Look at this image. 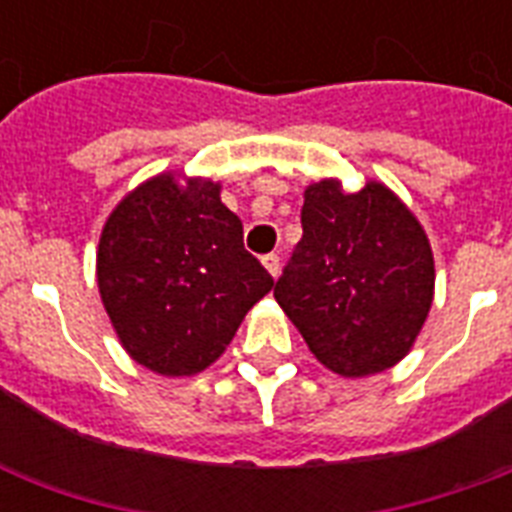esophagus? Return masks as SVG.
Returning a JSON list of instances; mask_svg holds the SVG:
<instances>
[{"label":"esophagus","mask_w":512,"mask_h":512,"mask_svg":"<svg viewBox=\"0 0 512 512\" xmlns=\"http://www.w3.org/2000/svg\"><path fill=\"white\" fill-rule=\"evenodd\" d=\"M263 265H265V271L271 273V276H279L281 257L276 255V252H271V255H265V257H263Z\"/></svg>","instance_id":"34e87169"}]
</instances>
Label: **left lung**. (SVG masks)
<instances>
[{
    "label": "left lung",
    "mask_w": 512,
    "mask_h": 512,
    "mask_svg": "<svg viewBox=\"0 0 512 512\" xmlns=\"http://www.w3.org/2000/svg\"><path fill=\"white\" fill-rule=\"evenodd\" d=\"M297 241L273 297L321 364L366 377L409 353L433 303L430 241L396 193L337 180L305 188Z\"/></svg>",
    "instance_id": "8db88e82"
}]
</instances>
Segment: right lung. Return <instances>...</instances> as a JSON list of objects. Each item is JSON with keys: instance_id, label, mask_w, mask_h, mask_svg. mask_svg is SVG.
Here are the masks:
<instances>
[{"instance_id": "add662e5", "label": "right lung", "mask_w": 512, "mask_h": 512, "mask_svg": "<svg viewBox=\"0 0 512 512\" xmlns=\"http://www.w3.org/2000/svg\"><path fill=\"white\" fill-rule=\"evenodd\" d=\"M98 287L124 350L151 372L185 377L220 358L273 279L244 249L220 185L156 175L106 220Z\"/></svg>"}]
</instances>
